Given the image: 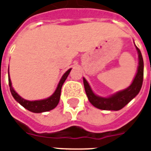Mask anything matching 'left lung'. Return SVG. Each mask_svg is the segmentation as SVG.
Masks as SVG:
<instances>
[{
  "instance_id": "1",
  "label": "left lung",
  "mask_w": 151,
  "mask_h": 151,
  "mask_svg": "<svg viewBox=\"0 0 151 151\" xmlns=\"http://www.w3.org/2000/svg\"><path fill=\"white\" fill-rule=\"evenodd\" d=\"M139 54V67L136 76L134 79L132 84L125 90L119 91L110 97H100L93 93L90 86L86 79H83L85 91L88 100L96 108L101 110H114L118 111L125 107L129 101L138 95L141 89L144 78V61L140 50L136 47Z\"/></svg>"
}]
</instances>
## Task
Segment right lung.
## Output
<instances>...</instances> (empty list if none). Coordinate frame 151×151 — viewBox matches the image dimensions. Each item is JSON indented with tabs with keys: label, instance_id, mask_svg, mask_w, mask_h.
Masks as SVG:
<instances>
[{
	"label": "right lung",
	"instance_id": "right-lung-1",
	"mask_svg": "<svg viewBox=\"0 0 151 151\" xmlns=\"http://www.w3.org/2000/svg\"><path fill=\"white\" fill-rule=\"evenodd\" d=\"M71 69L68 70L64 74V76H62L60 83L57 86V89L55 90V93L50 96L47 99H44V100H39V101H27L25 99L22 98L12 88V82L8 76V81H9V86H10V91L12 96L14 97V99L17 102H19L21 105L23 107H25L28 111L32 112V113H44V112H48L52 109H54L59 103L60 101V93H61V87L64 84V82L65 81L67 76H69V74L70 72ZM9 75V70H8Z\"/></svg>",
	"mask_w": 151,
	"mask_h": 151
}]
</instances>
